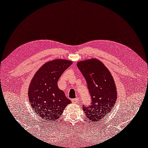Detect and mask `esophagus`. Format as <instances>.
<instances>
[{"instance_id": "obj_1", "label": "esophagus", "mask_w": 148, "mask_h": 148, "mask_svg": "<svg viewBox=\"0 0 148 148\" xmlns=\"http://www.w3.org/2000/svg\"><path fill=\"white\" fill-rule=\"evenodd\" d=\"M79 98H75V99H72V102L75 103H77L79 102Z\"/></svg>"}]
</instances>
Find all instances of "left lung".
I'll return each mask as SVG.
<instances>
[{
	"label": "left lung",
	"instance_id": "8db88e82",
	"mask_svg": "<svg viewBox=\"0 0 148 148\" xmlns=\"http://www.w3.org/2000/svg\"><path fill=\"white\" fill-rule=\"evenodd\" d=\"M77 67L86 79L91 103L82 109L90 122L101 121L111 112L117 99L114 81L107 67L97 59L79 62Z\"/></svg>",
	"mask_w": 148,
	"mask_h": 148
}]
</instances>
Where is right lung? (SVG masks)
I'll use <instances>...</instances> for the list:
<instances>
[{
	"instance_id": "add662e5",
	"label": "right lung",
	"mask_w": 148,
	"mask_h": 148,
	"mask_svg": "<svg viewBox=\"0 0 148 148\" xmlns=\"http://www.w3.org/2000/svg\"><path fill=\"white\" fill-rule=\"evenodd\" d=\"M72 62L67 60H54L41 67L34 75L28 90L30 104L36 115L47 122L53 123L60 118L71 103L57 82Z\"/></svg>"
}]
</instances>
